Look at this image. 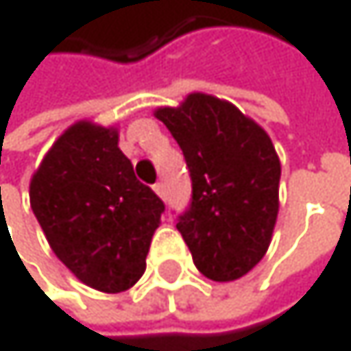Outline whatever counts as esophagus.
<instances>
[{
  "label": "esophagus",
  "mask_w": 351,
  "mask_h": 351,
  "mask_svg": "<svg viewBox=\"0 0 351 351\" xmlns=\"http://www.w3.org/2000/svg\"><path fill=\"white\" fill-rule=\"evenodd\" d=\"M153 190H155V192H157V194H159L161 198L165 196V184H163V182H157V184L153 186Z\"/></svg>",
  "instance_id": "34e87169"
}]
</instances>
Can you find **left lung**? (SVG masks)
<instances>
[{
	"label": "left lung",
	"mask_w": 351,
	"mask_h": 351,
	"mask_svg": "<svg viewBox=\"0 0 351 351\" xmlns=\"http://www.w3.org/2000/svg\"><path fill=\"white\" fill-rule=\"evenodd\" d=\"M155 115L190 171L192 200L176 228L196 269L213 281L240 279L265 256L277 221L281 165L269 134L232 103L202 93Z\"/></svg>",
	"instance_id": "left-lung-1"
}]
</instances>
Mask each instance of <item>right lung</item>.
<instances>
[{"instance_id": "add662e5", "label": "right lung", "mask_w": 351, "mask_h": 351, "mask_svg": "<svg viewBox=\"0 0 351 351\" xmlns=\"http://www.w3.org/2000/svg\"><path fill=\"white\" fill-rule=\"evenodd\" d=\"M30 206L56 256L88 287L119 293L147 269L163 200L136 180L117 130L78 121L30 180Z\"/></svg>"}]
</instances>
